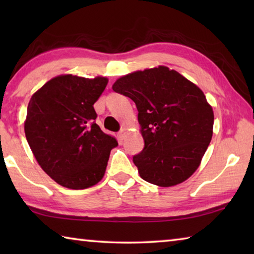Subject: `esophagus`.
<instances>
[{
    "mask_svg": "<svg viewBox=\"0 0 254 254\" xmlns=\"http://www.w3.org/2000/svg\"><path fill=\"white\" fill-rule=\"evenodd\" d=\"M124 135H126V128H122V130L118 133V136H119L120 140H123Z\"/></svg>",
    "mask_w": 254,
    "mask_h": 254,
    "instance_id": "obj_1",
    "label": "esophagus"
}]
</instances>
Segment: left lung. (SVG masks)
I'll return each mask as SVG.
<instances>
[{"instance_id": "8db88e82", "label": "left lung", "mask_w": 254, "mask_h": 254, "mask_svg": "<svg viewBox=\"0 0 254 254\" xmlns=\"http://www.w3.org/2000/svg\"><path fill=\"white\" fill-rule=\"evenodd\" d=\"M135 103L144 148L133 156L140 177L170 187L198 168L213 135L214 113L204 93L176 70L159 66L115 81Z\"/></svg>"}]
</instances>
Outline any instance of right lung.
Segmentation results:
<instances>
[{
  "mask_svg": "<svg viewBox=\"0 0 254 254\" xmlns=\"http://www.w3.org/2000/svg\"><path fill=\"white\" fill-rule=\"evenodd\" d=\"M106 85L105 77L62 75L47 81L29 102L25 137L41 168L64 187L96 185L118 145L95 122L93 105Z\"/></svg>",
  "mask_w": 254,
  "mask_h": 254,
  "instance_id": "obj_1",
  "label": "right lung"
}]
</instances>
